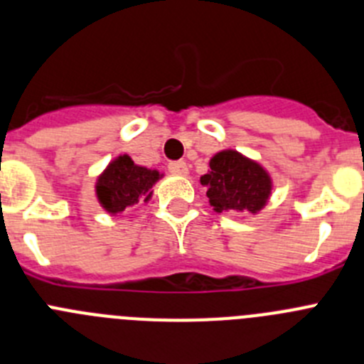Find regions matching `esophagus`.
<instances>
[{"label":"esophagus","mask_w":364,"mask_h":364,"mask_svg":"<svg viewBox=\"0 0 364 364\" xmlns=\"http://www.w3.org/2000/svg\"><path fill=\"white\" fill-rule=\"evenodd\" d=\"M168 171L172 172L174 176H186L188 174V165H186V161H171L168 163Z\"/></svg>","instance_id":"obj_1"}]
</instances>
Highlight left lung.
<instances>
[{"instance_id":"obj_1","label":"left lung","mask_w":364,"mask_h":364,"mask_svg":"<svg viewBox=\"0 0 364 364\" xmlns=\"http://www.w3.org/2000/svg\"><path fill=\"white\" fill-rule=\"evenodd\" d=\"M215 212L257 213L271 196V178L262 166L237 151H220L210 159L208 174L201 176Z\"/></svg>"}]
</instances>
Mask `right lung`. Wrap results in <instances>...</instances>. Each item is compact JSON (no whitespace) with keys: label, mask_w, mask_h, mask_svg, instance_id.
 Returning <instances> with one entry per match:
<instances>
[{"label":"right lung","mask_w":364,"mask_h":364,"mask_svg":"<svg viewBox=\"0 0 364 364\" xmlns=\"http://www.w3.org/2000/svg\"><path fill=\"white\" fill-rule=\"evenodd\" d=\"M161 178L158 171L134 165L127 154L118 156L97 179V198L102 208L111 215L125 208L147 203L152 198V186Z\"/></svg>","instance_id":"1"}]
</instances>
